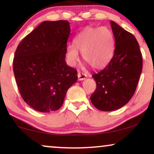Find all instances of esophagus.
<instances>
[{
    "instance_id": "obj_1",
    "label": "esophagus",
    "mask_w": 154,
    "mask_h": 154,
    "mask_svg": "<svg viewBox=\"0 0 154 154\" xmlns=\"http://www.w3.org/2000/svg\"><path fill=\"white\" fill-rule=\"evenodd\" d=\"M77 77H78V79H79V81H82V80L85 79L87 76H86V75L84 74V73L79 72L77 74Z\"/></svg>"
}]
</instances>
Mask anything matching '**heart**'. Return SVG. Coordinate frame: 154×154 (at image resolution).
Returning <instances> with one entry per match:
<instances>
[{"instance_id": "1", "label": "heart", "mask_w": 154, "mask_h": 154, "mask_svg": "<svg viewBox=\"0 0 154 154\" xmlns=\"http://www.w3.org/2000/svg\"><path fill=\"white\" fill-rule=\"evenodd\" d=\"M75 46L67 47L66 56L70 64L79 60V52L94 69H101L111 61L115 49L112 32L106 27H86L74 39Z\"/></svg>"}]
</instances>
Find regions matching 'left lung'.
<instances>
[{
    "label": "left lung",
    "instance_id": "1",
    "mask_svg": "<svg viewBox=\"0 0 154 154\" xmlns=\"http://www.w3.org/2000/svg\"><path fill=\"white\" fill-rule=\"evenodd\" d=\"M115 39L111 61L92 75L96 88L91 96L93 105L101 111H114L129 102L135 94L142 70V56L133 34L110 21Z\"/></svg>",
    "mask_w": 154,
    "mask_h": 154
}]
</instances>
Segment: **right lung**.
<instances>
[{
	"label": "right lung",
	"mask_w": 154,
	"mask_h": 154,
	"mask_svg": "<svg viewBox=\"0 0 154 154\" xmlns=\"http://www.w3.org/2000/svg\"><path fill=\"white\" fill-rule=\"evenodd\" d=\"M68 21H45L19 43L13 71L21 98L36 111L58 110L67 91L77 80V72L67 66Z\"/></svg>",
	"instance_id": "right-lung-1"
}]
</instances>
